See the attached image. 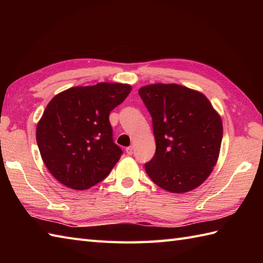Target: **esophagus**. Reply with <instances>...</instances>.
I'll use <instances>...</instances> for the list:
<instances>
[{
    "label": "esophagus",
    "mask_w": 263,
    "mask_h": 263,
    "mask_svg": "<svg viewBox=\"0 0 263 263\" xmlns=\"http://www.w3.org/2000/svg\"><path fill=\"white\" fill-rule=\"evenodd\" d=\"M125 152H126L127 155H132V154H133V147H132V146L127 147V148L125 149Z\"/></svg>",
    "instance_id": "1"
}]
</instances>
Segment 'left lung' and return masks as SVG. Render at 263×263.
Instances as JSON below:
<instances>
[{
    "instance_id": "left-lung-1",
    "label": "left lung",
    "mask_w": 263,
    "mask_h": 263,
    "mask_svg": "<svg viewBox=\"0 0 263 263\" xmlns=\"http://www.w3.org/2000/svg\"><path fill=\"white\" fill-rule=\"evenodd\" d=\"M153 119L156 153L144 164L152 181L172 193L201 185L217 163L222 122L204 95L176 83L139 89Z\"/></svg>"
}]
</instances>
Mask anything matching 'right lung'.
<instances>
[{"mask_svg":"<svg viewBox=\"0 0 263 263\" xmlns=\"http://www.w3.org/2000/svg\"><path fill=\"white\" fill-rule=\"evenodd\" d=\"M124 83L73 87L48 103L36 139L47 170L63 185L86 190L107 176L121 158L109 113L131 91Z\"/></svg>","mask_w":263,"mask_h":263,"instance_id":"add662e5","label":"right lung"}]
</instances>
